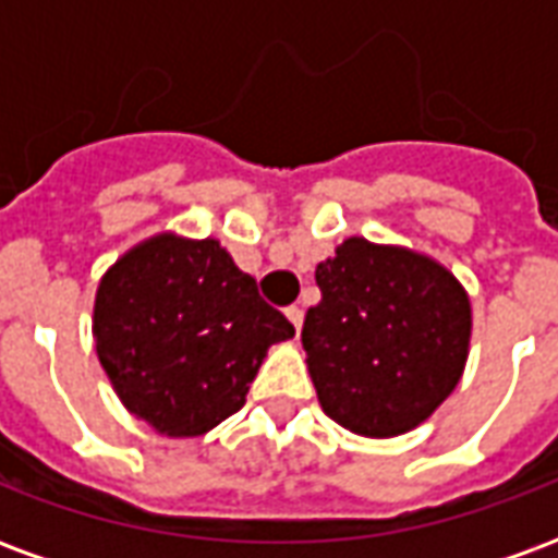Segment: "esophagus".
<instances>
[{
  "mask_svg": "<svg viewBox=\"0 0 558 558\" xmlns=\"http://www.w3.org/2000/svg\"><path fill=\"white\" fill-rule=\"evenodd\" d=\"M287 319H290L292 326H295V331H302L304 311H302V307H299V304H292V307H287Z\"/></svg>",
  "mask_w": 558,
  "mask_h": 558,
  "instance_id": "obj_1",
  "label": "esophagus"
}]
</instances>
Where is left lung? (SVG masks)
Segmentation results:
<instances>
[{
	"mask_svg": "<svg viewBox=\"0 0 558 558\" xmlns=\"http://www.w3.org/2000/svg\"><path fill=\"white\" fill-rule=\"evenodd\" d=\"M302 347L328 418L371 439L415 430L463 376L472 304L427 254L352 235L316 266Z\"/></svg>",
	"mask_w": 558,
	"mask_h": 558,
	"instance_id": "left-lung-1",
	"label": "left lung"
}]
</instances>
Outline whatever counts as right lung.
I'll use <instances>...</instances> for the list:
<instances>
[{
	"mask_svg": "<svg viewBox=\"0 0 558 558\" xmlns=\"http://www.w3.org/2000/svg\"><path fill=\"white\" fill-rule=\"evenodd\" d=\"M290 319L218 239L155 232L104 271L92 338L104 374L134 418L160 436H203L244 407L268 347Z\"/></svg>",
	"mask_w": 558,
	"mask_h": 558,
	"instance_id": "obj_1",
	"label": "right lung"
}]
</instances>
